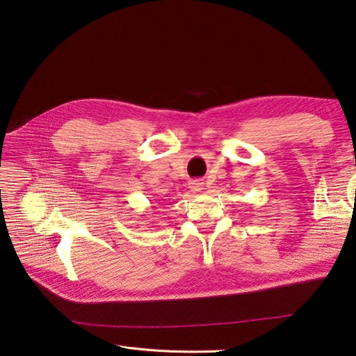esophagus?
I'll return each mask as SVG.
<instances>
[{
  "mask_svg": "<svg viewBox=\"0 0 356 356\" xmlns=\"http://www.w3.org/2000/svg\"><path fill=\"white\" fill-rule=\"evenodd\" d=\"M190 188H191V191L199 193L200 190H204V182H200V180H193Z\"/></svg>",
  "mask_w": 356,
  "mask_h": 356,
  "instance_id": "34e87169",
  "label": "esophagus"
}]
</instances>
